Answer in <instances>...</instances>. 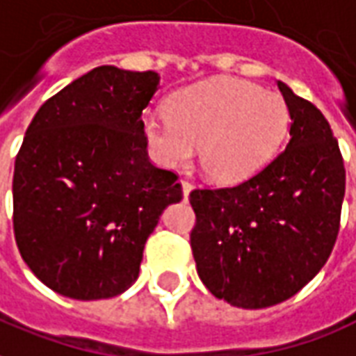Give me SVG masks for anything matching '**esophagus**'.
Wrapping results in <instances>:
<instances>
[{"label": "esophagus", "instance_id": "34e87169", "mask_svg": "<svg viewBox=\"0 0 356 356\" xmlns=\"http://www.w3.org/2000/svg\"><path fill=\"white\" fill-rule=\"evenodd\" d=\"M181 186H183V196L188 198V194H191L192 191V183L188 181V179H181Z\"/></svg>", "mask_w": 356, "mask_h": 356}]
</instances>
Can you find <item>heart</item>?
<instances>
[{"instance_id": "obj_1", "label": "heart", "mask_w": 356, "mask_h": 356, "mask_svg": "<svg viewBox=\"0 0 356 356\" xmlns=\"http://www.w3.org/2000/svg\"><path fill=\"white\" fill-rule=\"evenodd\" d=\"M168 118L145 117L149 154L164 168L191 162L215 183L243 181L275 154L289 126L283 97L238 79H211L173 92Z\"/></svg>"}]
</instances>
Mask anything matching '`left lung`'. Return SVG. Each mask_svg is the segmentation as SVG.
<instances>
[{
	"label": "left lung",
	"instance_id": "8db88e82",
	"mask_svg": "<svg viewBox=\"0 0 356 356\" xmlns=\"http://www.w3.org/2000/svg\"><path fill=\"white\" fill-rule=\"evenodd\" d=\"M291 141L264 170L225 188H194L191 247L213 296L270 307L304 289L326 264L339 232L346 168L325 115L277 83Z\"/></svg>",
	"mask_w": 356,
	"mask_h": 356
}]
</instances>
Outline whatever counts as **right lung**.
I'll list each match as a JSON object with an SVG mask.
<instances>
[{
    "label": "right lung",
    "mask_w": 356,
    "mask_h": 356,
    "mask_svg": "<svg viewBox=\"0 0 356 356\" xmlns=\"http://www.w3.org/2000/svg\"><path fill=\"white\" fill-rule=\"evenodd\" d=\"M154 71L99 65L49 97L15 160L13 230L39 281L75 300L113 298L136 283L177 173L149 160L143 109Z\"/></svg>",
    "instance_id": "right-lung-1"
}]
</instances>
